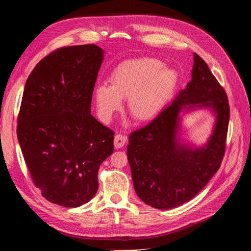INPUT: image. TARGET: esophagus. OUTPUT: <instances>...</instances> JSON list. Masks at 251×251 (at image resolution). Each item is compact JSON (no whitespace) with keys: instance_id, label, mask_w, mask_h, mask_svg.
<instances>
[{"instance_id":"1","label":"esophagus","mask_w":251,"mask_h":251,"mask_svg":"<svg viewBox=\"0 0 251 251\" xmlns=\"http://www.w3.org/2000/svg\"><path fill=\"white\" fill-rule=\"evenodd\" d=\"M127 142V137L123 136V134H115L114 136V146L117 149H122Z\"/></svg>"}]
</instances>
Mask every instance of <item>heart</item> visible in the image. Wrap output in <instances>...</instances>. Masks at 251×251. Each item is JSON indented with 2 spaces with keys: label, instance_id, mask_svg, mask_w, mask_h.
I'll return each mask as SVG.
<instances>
[{
  "label": "heart",
  "instance_id": "obj_1",
  "mask_svg": "<svg viewBox=\"0 0 251 251\" xmlns=\"http://www.w3.org/2000/svg\"><path fill=\"white\" fill-rule=\"evenodd\" d=\"M178 81L175 70L164 68L156 59L126 61L113 71L111 83L95 87L98 111L104 120L122 109V100H128L127 110L133 120L150 122L157 118L168 104Z\"/></svg>",
  "mask_w": 251,
  "mask_h": 251
}]
</instances>
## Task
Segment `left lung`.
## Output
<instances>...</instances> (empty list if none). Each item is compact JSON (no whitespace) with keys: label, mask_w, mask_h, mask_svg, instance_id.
I'll return each instance as SVG.
<instances>
[{"label":"left lung","mask_w":251,"mask_h":251,"mask_svg":"<svg viewBox=\"0 0 251 251\" xmlns=\"http://www.w3.org/2000/svg\"><path fill=\"white\" fill-rule=\"evenodd\" d=\"M194 107H210L216 115L214 131L201 148L181 144L177 134L178 114ZM229 117L226 92L208 64L194 54L192 79L187 88L150 124L129 136L127 158L141 201L156 209L169 210L195 197L220 169Z\"/></svg>","instance_id":"1"}]
</instances>
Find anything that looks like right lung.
<instances>
[{"label": "right lung", "instance_id": "right-lung-1", "mask_svg": "<svg viewBox=\"0 0 251 251\" xmlns=\"http://www.w3.org/2000/svg\"><path fill=\"white\" fill-rule=\"evenodd\" d=\"M102 59L95 44L61 48L38 62L25 83L19 144L34 184L62 207L91 201L100 165L113 152L114 132L91 114Z\"/></svg>", "mask_w": 251, "mask_h": 251}]
</instances>
